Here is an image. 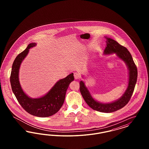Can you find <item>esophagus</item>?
<instances>
[{"label":"esophagus","mask_w":149,"mask_h":149,"mask_svg":"<svg viewBox=\"0 0 149 149\" xmlns=\"http://www.w3.org/2000/svg\"><path fill=\"white\" fill-rule=\"evenodd\" d=\"M74 76L75 79H79L80 77V74L78 73V72H74Z\"/></svg>","instance_id":"1"}]
</instances>
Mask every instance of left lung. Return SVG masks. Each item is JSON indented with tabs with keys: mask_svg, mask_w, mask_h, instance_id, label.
<instances>
[{
	"mask_svg": "<svg viewBox=\"0 0 149 149\" xmlns=\"http://www.w3.org/2000/svg\"><path fill=\"white\" fill-rule=\"evenodd\" d=\"M106 38L107 46L104 54H116L127 66L129 71L128 85L126 92L120 99L109 103H102L93 98L90 92L83 81H80V91L86 104L93 109L104 113L113 112L125 106L131 99L134 91L137 78V69L133 58L127 49L117 41L108 37Z\"/></svg>",
	"mask_w": 149,
	"mask_h": 149,
	"instance_id": "8db88e82",
	"label": "left lung"
}]
</instances>
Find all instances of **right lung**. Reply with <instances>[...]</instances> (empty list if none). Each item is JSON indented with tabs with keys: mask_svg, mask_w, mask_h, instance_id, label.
Masks as SVG:
<instances>
[{
	"mask_svg": "<svg viewBox=\"0 0 149 149\" xmlns=\"http://www.w3.org/2000/svg\"><path fill=\"white\" fill-rule=\"evenodd\" d=\"M36 45L29 44L14 60L12 68L10 81L12 91L22 108L29 113L39 117H47L57 113L63 106L66 92L69 85L74 80L73 73L58 81L45 95L38 98H31L22 89L19 81V70L23 59L27 55L29 49Z\"/></svg>",
	"mask_w": 149,
	"mask_h": 149,
	"instance_id": "add662e5",
	"label": "right lung"
}]
</instances>
